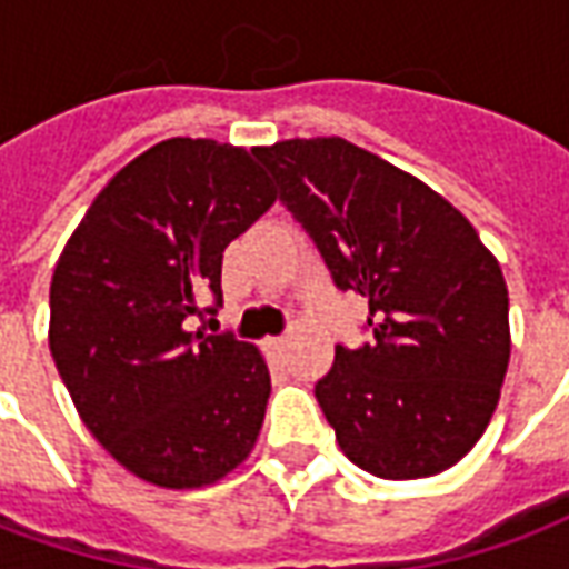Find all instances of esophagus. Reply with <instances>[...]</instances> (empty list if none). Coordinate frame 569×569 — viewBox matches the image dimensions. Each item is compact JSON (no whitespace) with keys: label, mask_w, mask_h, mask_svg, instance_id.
Instances as JSON below:
<instances>
[{"label":"esophagus","mask_w":569,"mask_h":569,"mask_svg":"<svg viewBox=\"0 0 569 569\" xmlns=\"http://www.w3.org/2000/svg\"><path fill=\"white\" fill-rule=\"evenodd\" d=\"M267 348H269V355L281 358V355H284V348H288V336H269Z\"/></svg>","instance_id":"1"}]
</instances>
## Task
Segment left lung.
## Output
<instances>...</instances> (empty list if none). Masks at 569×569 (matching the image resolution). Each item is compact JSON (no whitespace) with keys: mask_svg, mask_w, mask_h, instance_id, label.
<instances>
[{"mask_svg":"<svg viewBox=\"0 0 569 569\" xmlns=\"http://www.w3.org/2000/svg\"><path fill=\"white\" fill-rule=\"evenodd\" d=\"M339 290L370 300L372 346H336L315 397L351 463L425 479L479 442L509 367L497 257L449 199L339 136L257 153Z\"/></svg>","mask_w":569,"mask_h":569,"instance_id":"8db88e82","label":"left lung"}]
</instances>
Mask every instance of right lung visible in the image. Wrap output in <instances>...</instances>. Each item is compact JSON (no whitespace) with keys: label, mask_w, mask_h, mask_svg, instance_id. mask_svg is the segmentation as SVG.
<instances>
[{"label":"right lung","mask_w":569,"mask_h":569,"mask_svg":"<svg viewBox=\"0 0 569 569\" xmlns=\"http://www.w3.org/2000/svg\"><path fill=\"white\" fill-rule=\"evenodd\" d=\"M257 153L153 144L102 188L53 269L48 342L66 391L102 449L160 488L233 472L267 416L260 348L184 327L202 297L221 306L223 248L276 202Z\"/></svg>","instance_id":"obj_1"}]
</instances>
